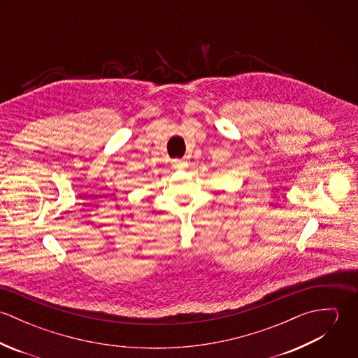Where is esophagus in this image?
<instances>
[{
  "label": "esophagus",
  "mask_w": 358,
  "mask_h": 358,
  "mask_svg": "<svg viewBox=\"0 0 358 358\" xmlns=\"http://www.w3.org/2000/svg\"><path fill=\"white\" fill-rule=\"evenodd\" d=\"M172 166L178 171L186 169L187 168V161L183 159V158H175V159H172Z\"/></svg>",
  "instance_id": "1"
}]
</instances>
